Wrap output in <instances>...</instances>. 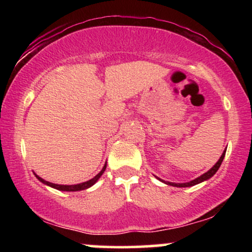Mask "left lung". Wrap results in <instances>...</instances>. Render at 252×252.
<instances>
[{"label": "left lung", "mask_w": 252, "mask_h": 252, "mask_svg": "<svg viewBox=\"0 0 252 252\" xmlns=\"http://www.w3.org/2000/svg\"><path fill=\"white\" fill-rule=\"evenodd\" d=\"M225 153H226V150H224V153H222L220 158L218 160V162H217L215 166L211 168L209 172H206L205 174H202L201 176H199V178L194 179V180L189 181V182H186V184H174V182H166L167 185H170V186H175V187H190V186H194L196 184H200V182L207 180V179H210L211 176H213L217 173V170L219 169V167H220V164L222 162V160H224V156H225ZM164 182V181H163Z\"/></svg>", "instance_id": "1"}]
</instances>
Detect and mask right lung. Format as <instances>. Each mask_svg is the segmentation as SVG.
Listing matches in <instances>:
<instances>
[{
    "instance_id": "right-lung-1",
    "label": "right lung",
    "mask_w": 252,
    "mask_h": 252,
    "mask_svg": "<svg viewBox=\"0 0 252 252\" xmlns=\"http://www.w3.org/2000/svg\"><path fill=\"white\" fill-rule=\"evenodd\" d=\"M105 168H106V164H105V166L103 167V169L100 170V172L98 173V174H97L96 176H94V179H91V180H89V181H86V182H83V184L71 185V186H68V185H57V184H52V182L45 181V180H43V179L40 178V176H37V175H35V176H36L37 179H39L40 181L43 182V184L48 185V186L53 187V189H59V190H65V192H76V190H83V189H89V187H91L92 185H94V182H96V181L98 180V179L100 178V175L103 174L104 170H105Z\"/></svg>"
}]
</instances>
